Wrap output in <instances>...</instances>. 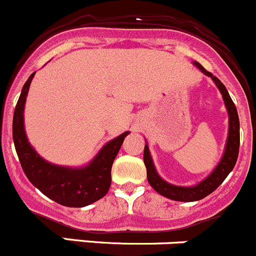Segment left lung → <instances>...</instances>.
I'll return each mask as SVG.
<instances>
[{
  "label": "left lung",
  "mask_w": 256,
  "mask_h": 256,
  "mask_svg": "<svg viewBox=\"0 0 256 256\" xmlns=\"http://www.w3.org/2000/svg\"><path fill=\"white\" fill-rule=\"evenodd\" d=\"M193 64L204 73L206 76L210 77L220 90L222 96V100L226 107L228 117H229V128H228V138L226 143H225L224 153H222V159L216 166L213 169L208 176L199 182L198 184L192 186H174V184L168 183L164 180L156 172V166L152 159L150 152H149L148 143H146L144 146V164L146 168V178H148L149 184L152 188L159 193L160 196H166V198L172 199V200L176 202H196L200 199L206 198L210 193H213L215 189L224 182V179L229 176L230 172L234 168L235 163H236L238 154H239V146H240V124H239V116H238L236 107H235L234 102L230 98L229 93H228L225 86L218 80L215 76L212 74L210 72L206 70L200 63L194 60Z\"/></svg>",
  "instance_id": "1"
}]
</instances>
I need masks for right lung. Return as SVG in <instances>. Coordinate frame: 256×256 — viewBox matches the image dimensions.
<instances>
[{
	"label": "right lung",
	"instance_id": "1",
	"mask_svg": "<svg viewBox=\"0 0 256 256\" xmlns=\"http://www.w3.org/2000/svg\"><path fill=\"white\" fill-rule=\"evenodd\" d=\"M34 74L36 72L30 76L22 88L12 123L14 148L22 169L28 180L56 203L70 208L90 206L110 190L112 164L129 132L106 143L86 166H64L47 162L34 150L24 130V104Z\"/></svg>",
	"mask_w": 256,
	"mask_h": 256
}]
</instances>
